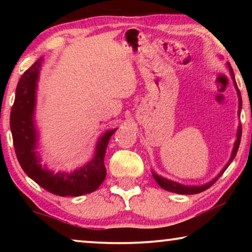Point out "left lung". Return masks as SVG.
I'll list each match as a JSON object with an SVG mask.
<instances>
[{
    "label": "left lung",
    "mask_w": 252,
    "mask_h": 252,
    "mask_svg": "<svg viewBox=\"0 0 252 252\" xmlns=\"http://www.w3.org/2000/svg\"><path fill=\"white\" fill-rule=\"evenodd\" d=\"M227 67H228V71H229V74H230V78H232L233 80V84H234V87L236 89V93H237V97H239V110H237V116L240 117V112H241V109H242V97H241V93L239 91V88H237V85H236V81H235V75H234V72H233V68L230 66L229 63H226ZM241 135H242V126L239 125L237 127V132H236V141L234 142V147H233V150H232V155H230V158L229 160L227 161V164L223 166V168L221 171H220V173H218L216 178H213L211 181L206 182L204 185H201V186H191V185H184V184H179L177 181H173V180H170V179L167 178H164L161 177V175H158L156 172L151 171V173H153V177L155 180L158 185L160 186L161 188L165 189V190L167 191H171V192H177V194H181V195H192V194H198V192H202L206 190V189L211 187V186L215 184V182L218 180V179L221 177V174L223 173L227 170V167L229 166L230 163H232V160L235 158L236 156V153H237V149H239V146H240V141H241Z\"/></svg>",
    "instance_id": "8db88e82"
}]
</instances>
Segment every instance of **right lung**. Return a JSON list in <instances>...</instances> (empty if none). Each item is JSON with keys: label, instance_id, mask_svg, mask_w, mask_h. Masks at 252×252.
<instances>
[{"label": "right lung", "instance_id": "1", "mask_svg": "<svg viewBox=\"0 0 252 252\" xmlns=\"http://www.w3.org/2000/svg\"><path fill=\"white\" fill-rule=\"evenodd\" d=\"M43 57L37 60L19 79L11 113L13 147L20 166L29 177L51 194L58 196H81L95 191L104 181L105 150L110 137L117 128L106 130L96 142L94 156L84 166L72 172H55L41 164L39 132L35 123L36 91Z\"/></svg>", "mask_w": 252, "mask_h": 252}]
</instances>
